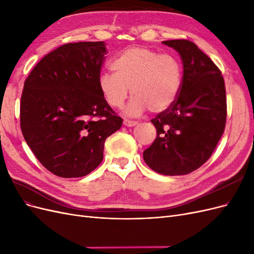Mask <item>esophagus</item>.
<instances>
[{
    "mask_svg": "<svg viewBox=\"0 0 254 254\" xmlns=\"http://www.w3.org/2000/svg\"><path fill=\"white\" fill-rule=\"evenodd\" d=\"M124 125L127 126V127H132V126H135L137 124V122H134V121H130V120H124Z\"/></svg>",
    "mask_w": 254,
    "mask_h": 254,
    "instance_id": "1",
    "label": "esophagus"
}]
</instances>
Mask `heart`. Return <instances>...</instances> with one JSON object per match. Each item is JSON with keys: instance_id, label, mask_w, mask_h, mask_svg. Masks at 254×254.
I'll use <instances>...</instances> for the list:
<instances>
[{"instance_id": "obj_1", "label": "heart", "mask_w": 254, "mask_h": 254, "mask_svg": "<svg viewBox=\"0 0 254 254\" xmlns=\"http://www.w3.org/2000/svg\"><path fill=\"white\" fill-rule=\"evenodd\" d=\"M110 66L113 73H101L98 88L113 108H121L130 88L132 98L126 108L130 115L141 114L148 108L151 112H162L180 93L182 65L173 55L130 47L120 52Z\"/></svg>"}]
</instances>
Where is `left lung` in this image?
I'll return each instance as SVG.
<instances>
[{
    "instance_id": "8db88e82",
    "label": "left lung",
    "mask_w": 254,
    "mask_h": 254,
    "mask_svg": "<svg viewBox=\"0 0 254 254\" xmlns=\"http://www.w3.org/2000/svg\"><path fill=\"white\" fill-rule=\"evenodd\" d=\"M183 64L180 93L151 123L157 137L143 152L145 163L165 176L187 175L204 164L225 131L224 77L211 58L189 40L163 41Z\"/></svg>"
}]
</instances>
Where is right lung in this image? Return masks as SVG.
Wrapping results in <instances>:
<instances>
[{
  "label": "right lung",
  "instance_id": "1",
  "mask_svg": "<svg viewBox=\"0 0 254 254\" xmlns=\"http://www.w3.org/2000/svg\"><path fill=\"white\" fill-rule=\"evenodd\" d=\"M106 54L104 41L64 44L44 56L24 82L23 136L58 177L78 178L94 171L106 139L122 127L98 88Z\"/></svg>",
  "mask_w": 254,
  "mask_h": 254
}]
</instances>
